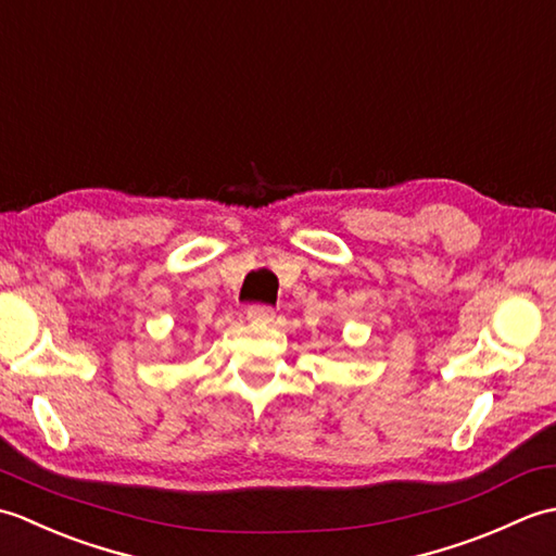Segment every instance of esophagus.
Segmentation results:
<instances>
[{
	"label": "esophagus",
	"instance_id": "esophagus-1",
	"mask_svg": "<svg viewBox=\"0 0 556 556\" xmlns=\"http://www.w3.org/2000/svg\"><path fill=\"white\" fill-rule=\"evenodd\" d=\"M271 317H275V308H271V305L255 303L248 308V320H253V323H269Z\"/></svg>",
	"mask_w": 556,
	"mask_h": 556
}]
</instances>
